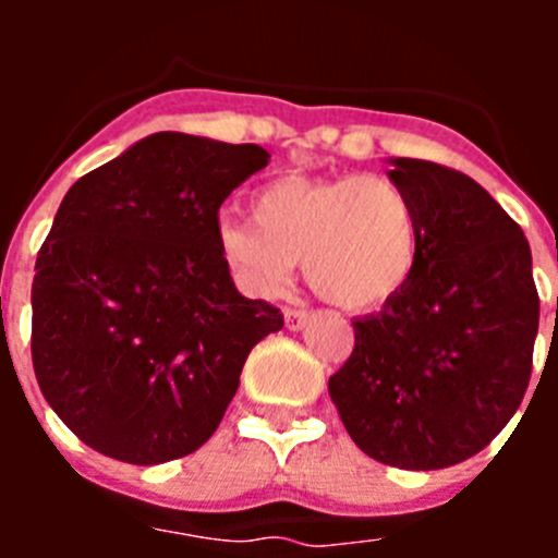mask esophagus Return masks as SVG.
<instances>
[{
  "label": "esophagus",
  "instance_id": "34e87169",
  "mask_svg": "<svg viewBox=\"0 0 558 558\" xmlns=\"http://www.w3.org/2000/svg\"><path fill=\"white\" fill-rule=\"evenodd\" d=\"M310 322V313L307 310H284V327L290 329V332H299V329L307 327Z\"/></svg>",
  "mask_w": 558,
  "mask_h": 558
}]
</instances>
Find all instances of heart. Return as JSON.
Masks as SVG:
<instances>
[{
	"mask_svg": "<svg viewBox=\"0 0 558 558\" xmlns=\"http://www.w3.org/2000/svg\"><path fill=\"white\" fill-rule=\"evenodd\" d=\"M251 219L215 231L223 263L254 295H274L302 259L315 293L343 310H372L405 288L418 259V215L388 175H279L251 195Z\"/></svg>",
	"mask_w": 558,
	"mask_h": 558,
	"instance_id": "b5f03b06",
	"label": "heart"
}]
</instances>
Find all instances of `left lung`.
I'll use <instances>...</instances> for the list:
<instances>
[{"mask_svg":"<svg viewBox=\"0 0 558 558\" xmlns=\"http://www.w3.org/2000/svg\"><path fill=\"white\" fill-rule=\"evenodd\" d=\"M418 215L408 284L354 322V352L329 377L360 450L399 470H445L509 425L531 379L539 295L520 226L463 172L388 159Z\"/></svg>","mask_w":558,"mask_h":558,"instance_id":"1","label":"left lung"}]
</instances>
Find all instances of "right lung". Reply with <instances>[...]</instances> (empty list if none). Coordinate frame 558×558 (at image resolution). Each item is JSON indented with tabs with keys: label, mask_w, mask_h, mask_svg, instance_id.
I'll use <instances>...</instances> for the list:
<instances>
[{
	"label": "right lung",
	"mask_w": 558,
	"mask_h": 558,
	"mask_svg": "<svg viewBox=\"0 0 558 558\" xmlns=\"http://www.w3.org/2000/svg\"><path fill=\"white\" fill-rule=\"evenodd\" d=\"M259 145L159 131L69 186L33 279V368L83 445L165 463L218 430L282 313L234 288L215 231Z\"/></svg>",
	"instance_id": "1"
}]
</instances>
